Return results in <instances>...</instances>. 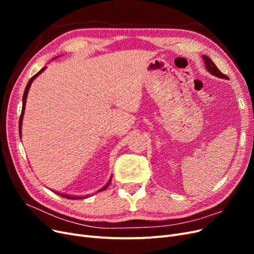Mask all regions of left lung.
Segmentation results:
<instances>
[{"instance_id": "obj_1", "label": "left lung", "mask_w": 254, "mask_h": 254, "mask_svg": "<svg viewBox=\"0 0 254 254\" xmlns=\"http://www.w3.org/2000/svg\"><path fill=\"white\" fill-rule=\"evenodd\" d=\"M202 59H203V61H204V64H205V68H206V71L209 72V73H211L212 75H214V76H217L218 78H224V79H229V77L227 75H225V74H222L218 68H217V66L215 65V64L213 63L212 61V59L210 58V57H207V56H205V55H203L202 56Z\"/></svg>"}]
</instances>
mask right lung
I'll use <instances>...</instances> for the list:
<instances>
[{
  "mask_svg": "<svg viewBox=\"0 0 254 254\" xmlns=\"http://www.w3.org/2000/svg\"><path fill=\"white\" fill-rule=\"evenodd\" d=\"M55 58H57V57H55ZM54 58V59H55ZM45 68H47V66H44V67H42L41 70L38 72L37 74H35L32 78L29 79V81L27 82V84H26V88H25V91H24V94H23V98H22V112H21V117H20V121H19V132H20V137L22 136V123H23V117H24V111H25V105H26V98H27V94H28V91H29V88H30V86H32V82L34 81V79H36L38 76H39ZM111 179H112V176L110 177V179L108 180V182H107L105 186L101 189V190H98L97 191H102V190H105L107 188H108V186L110 184V182H111ZM54 193H56L57 195H59V196H63V197H64V198H67V199H84V198H88V195H86V196H73V195H68V194H64V193H60V191H55V190H53Z\"/></svg>",
  "mask_w": 254,
  "mask_h": 254,
  "instance_id": "obj_1",
  "label": "right lung"
}]
</instances>
